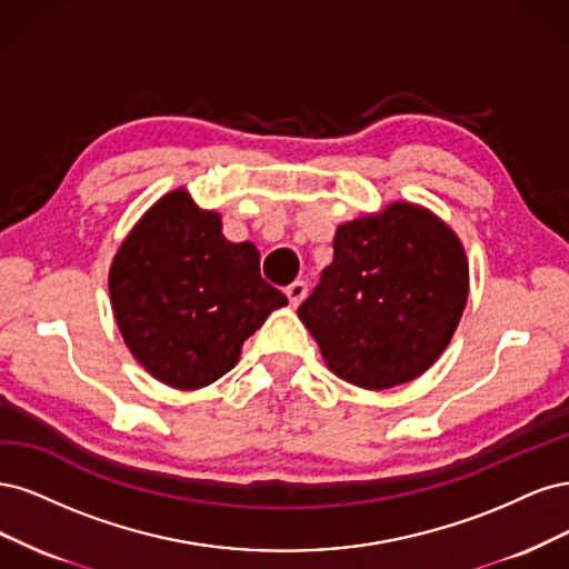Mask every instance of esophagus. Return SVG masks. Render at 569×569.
<instances>
[{"mask_svg":"<svg viewBox=\"0 0 569 569\" xmlns=\"http://www.w3.org/2000/svg\"><path fill=\"white\" fill-rule=\"evenodd\" d=\"M286 296H288L290 307H300L302 300H305V296H307V283H305V281L290 283V286L286 288Z\"/></svg>","mask_w":569,"mask_h":569,"instance_id":"obj_1","label":"esophagus"}]
</instances>
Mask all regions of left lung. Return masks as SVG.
<instances>
[{
    "instance_id": "obj_1",
    "label": "left lung",
    "mask_w": 569,
    "mask_h": 569,
    "mask_svg": "<svg viewBox=\"0 0 569 569\" xmlns=\"http://www.w3.org/2000/svg\"><path fill=\"white\" fill-rule=\"evenodd\" d=\"M468 290L456 231L423 206L392 200L336 229L333 260L298 317L328 371L363 390H390L442 357Z\"/></svg>"
}]
</instances>
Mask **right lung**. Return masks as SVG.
I'll return each instance as SVG.
<instances>
[{
  "label": "right lung",
  "mask_w": 569,
  "mask_h": 569,
  "mask_svg": "<svg viewBox=\"0 0 569 569\" xmlns=\"http://www.w3.org/2000/svg\"><path fill=\"white\" fill-rule=\"evenodd\" d=\"M127 350L162 385L200 390L229 373L243 342L288 305L260 277V252L231 243L222 217L181 187L158 198L108 269Z\"/></svg>",
  "instance_id": "right-lung-1"
}]
</instances>
